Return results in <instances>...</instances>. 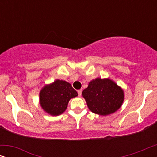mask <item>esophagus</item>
<instances>
[{
  "mask_svg": "<svg viewBox=\"0 0 157 157\" xmlns=\"http://www.w3.org/2000/svg\"><path fill=\"white\" fill-rule=\"evenodd\" d=\"M77 92H78V96H81V93H82V90L79 89V90H78V91H77Z\"/></svg>",
  "mask_w": 157,
  "mask_h": 157,
  "instance_id": "obj_1",
  "label": "esophagus"
}]
</instances>
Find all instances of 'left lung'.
I'll use <instances>...</instances> for the list:
<instances>
[{
    "label": "left lung",
    "mask_w": 157,
    "mask_h": 157,
    "mask_svg": "<svg viewBox=\"0 0 157 157\" xmlns=\"http://www.w3.org/2000/svg\"><path fill=\"white\" fill-rule=\"evenodd\" d=\"M82 96L91 112L107 116L119 110L123 104L124 91L109 78H96L89 83Z\"/></svg>",
    "instance_id": "1"
}]
</instances>
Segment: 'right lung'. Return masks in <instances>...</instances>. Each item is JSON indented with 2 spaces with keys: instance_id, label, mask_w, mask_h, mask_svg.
I'll return each instance as SVG.
<instances>
[{
  "instance_id": "right-lung-1",
  "label": "right lung",
  "mask_w": 157,
  "mask_h": 157,
  "mask_svg": "<svg viewBox=\"0 0 157 157\" xmlns=\"http://www.w3.org/2000/svg\"><path fill=\"white\" fill-rule=\"evenodd\" d=\"M78 93L66 81L56 79L46 84L39 93V104L45 112L51 116H59L67 109L71 98L76 97Z\"/></svg>"
}]
</instances>
